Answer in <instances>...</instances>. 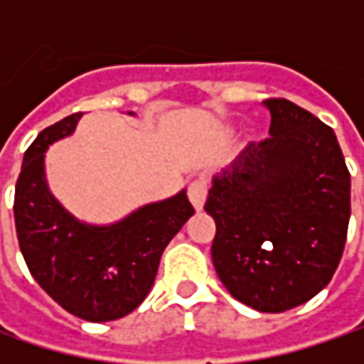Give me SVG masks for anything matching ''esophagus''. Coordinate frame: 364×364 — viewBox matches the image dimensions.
Wrapping results in <instances>:
<instances>
[{
    "instance_id": "esophagus-1",
    "label": "esophagus",
    "mask_w": 364,
    "mask_h": 364,
    "mask_svg": "<svg viewBox=\"0 0 364 364\" xmlns=\"http://www.w3.org/2000/svg\"><path fill=\"white\" fill-rule=\"evenodd\" d=\"M206 194H208V180L206 178H196L190 182L188 198L196 210H203L204 203H206Z\"/></svg>"
}]
</instances>
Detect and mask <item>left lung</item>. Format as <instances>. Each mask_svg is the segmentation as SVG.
I'll list each match as a JSON object with an SVG mask.
<instances>
[{"mask_svg":"<svg viewBox=\"0 0 364 364\" xmlns=\"http://www.w3.org/2000/svg\"><path fill=\"white\" fill-rule=\"evenodd\" d=\"M269 137L213 176V263L235 300L286 312L328 286L350 218V174L328 125L286 99H267Z\"/></svg>","mask_w":364,"mask_h":364,"instance_id":"left-lung-1","label":"left lung"}]
</instances>
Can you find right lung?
<instances>
[{"mask_svg":"<svg viewBox=\"0 0 364 364\" xmlns=\"http://www.w3.org/2000/svg\"><path fill=\"white\" fill-rule=\"evenodd\" d=\"M82 113H75L50 125L28 147L16 184L14 217L21 255L38 286L80 320L109 322L146 300L164 249L194 208L186 190H180L109 225H92L66 210L50 192L46 151L70 137Z\"/></svg>","mask_w":364,"mask_h":364,"instance_id":"right-lung-1","label":"right lung"}]
</instances>
